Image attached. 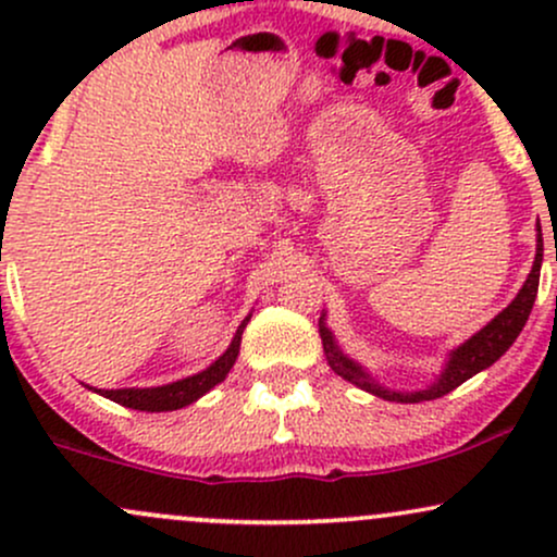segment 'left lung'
Masks as SVG:
<instances>
[{
    "instance_id": "left-lung-1",
    "label": "left lung",
    "mask_w": 557,
    "mask_h": 557,
    "mask_svg": "<svg viewBox=\"0 0 557 557\" xmlns=\"http://www.w3.org/2000/svg\"><path fill=\"white\" fill-rule=\"evenodd\" d=\"M540 267H542V238H536V257H534V267L529 272L527 283L519 290V296L510 300V306L497 314L487 327H482L476 335H471L463 345H458L456 350H450V359H447L443 374L434 380V385L426 389H417V393H398V389H387L382 387L380 382H374L356 361H350L348 356L337 348L335 337L332 332L324 327V317L319 319V335H322V345L324 354H327L330 367L335 369V374H341L343 380L354 382L356 387L367 389V393L376 395V398L385 400H395V403H421V400H434L443 398V395L453 393L458 385H463L466 380L482 372L495 363L505 350L513 345L519 332L527 324L529 314H532V306L536 298V287H540Z\"/></svg>"
}]
</instances>
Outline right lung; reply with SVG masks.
Here are the masks:
<instances>
[{"mask_svg": "<svg viewBox=\"0 0 557 557\" xmlns=\"http://www.w3.org/2000/svg\"><path fill=\"white\" fill-rule=\"evenodd\" d=\"M248 314L246 319L240 322L238 332H235L233 343H230V348L225 354L216 359L212 367L203 369V372H198L194 376H185V380H177L172 382V385H162V387H125V389H96L99 395H104V398H110L114 403H120V406L125 408H136V411H177V408L183 406H190V403L201 398L203 393H209L214 385H220L222 380H225L230 369H233L235 359H238V350H240V335L243 330H246Z\"/></svg>", "mask_w": 557, "mask_h": 557, "instance_id": "1", "label": "right lung"}]
</instances>
